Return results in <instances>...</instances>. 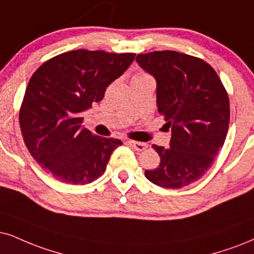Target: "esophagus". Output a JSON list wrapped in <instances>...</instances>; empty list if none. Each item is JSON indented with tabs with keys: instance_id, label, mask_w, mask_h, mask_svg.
<instances>
[{
	"instance_id": "esophagus-1",
	"label": "esophagus",
	"mask_w": 254,
	"mask_h": 254,
	"mask_svg": "<svg viewBox=\"0 0 254 254\" xmlns=\"http://www.w3.org/2000/svg\"><path fill=\"white\" fill-rule=\"evenodd\" d=\"M127 144L133 147L134 150L137 151H144L149 147V144L146 143H142V142H137V140H127Z\"/></svg>"
}]
</instances>
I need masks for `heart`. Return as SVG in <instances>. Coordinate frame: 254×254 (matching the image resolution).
Masks as SVG:
<instances>
[{"label": "heart", "instance_id": "obj_1", "mask_svg": "<svg viewBox=\"0 0 254 254\" xmlns=\"http://www.w3.org/2000/svg\"><path fill=\"white\" fill-rule=\"evenodd\" d=\"M145 78H151V76L149 75V73H146L145 71H138L136 75L133 76V79H145Z\"/></svg>", "mask_w": 254, "mask_h": 254}]
</instances>
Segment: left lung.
<instances>
[{
    "label": "left lung",
    "mask_w": 254,
    "mask_h": 254,
    "mask_svg": "<svg viewBox=\"0 0 254 254\" xmlns=\"http://www.w3.org/2000/svg\"><path fill=\"white\" fill-rule=\"evenodd\" d=\"M136 61L157 81V105L171 127L170 147L152 145L160 157L145 177L165 189H181L206 173L226 139L230 99L212 66L173 50L138 54Z\"/></svg>",
    "instance_id": "1"
}]
</instances>
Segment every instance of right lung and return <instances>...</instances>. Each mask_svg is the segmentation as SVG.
<instances>
[{
	"instance_id": "1",
	"label": "right lung",
	"mask_w": 254,
	"mask_h": 254,
	"mask_svg": "<svg viewBox=\"0 0 254 254\" xmlns=\"http://www.w3.org/2000/svg\"><path fill=\"white\" fill-rule=\"evenodd\" d=\"M136 54L78 49L48 60L33 73L20 108V127L33 158L53 177L84 185L103 175L120 139L83 127L82 112L102 101L105 90Z\"/></svg>"
}]
</instances>
